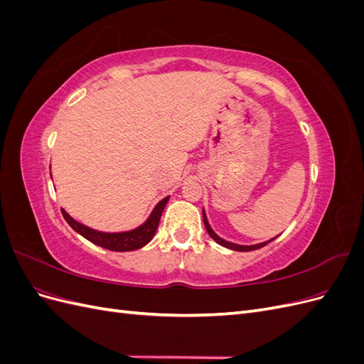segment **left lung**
I'll list each match as a JSON object with an SVG mask.
<instances>
[{
  "mask_svg": "<svg viewBox=\"0 0 364 364\" xmlns=\"http://www.w3.org/2000/svg\"><path fill=\"white\" fill-rule=\"evenodd\" d=\"M203 222H205V228H206V230H208L209 237H211L213 240H215L220 246L228 247V249H232V250H238V252H250V250H257V249H259V247H262V246L269 245L272 240H274V238H272V240H269V241H264V243H259V245H252V246H241V245L230 243V241H226V240H223V238H220V237H218V235L214 232V230L211 229V226H209V223H208V218H206V214H205V209H203Z\"/></svg>",
  "mask_w": 364,
  "mask_h": 364,
  "instance_id": "left-lung-1",
  "label": "left lung"
}]
</instances>
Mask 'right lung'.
<instances>
[{
    "label": "right lung",
    "mask_w": 364,
    "mask_h": 364,
    "mask_svg": "<svg viewBox=\"0 0 364 364\" xmlns=\"http://www.w3.org/2000/svg\"><path fill=\"white\" fill-rule=\"evenodd\" d=\"M168 199L170 197H165V199H162L155 206V209H153L150 217L141 226L132 229V230H126V232H102V230H95L92 228H87V226L79 223L67 211H65V209H62V214H63L65 220L68 222V225L75 230V232H79L82 237L90 240L91 243H94L97 246H102L107 250L129 252V250H136L142 246H146L149 241L155 237L162 211H164L165 205H167Z\"/></svg>",
    "instance_id": "obj_1"
}]
</instances>
